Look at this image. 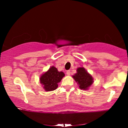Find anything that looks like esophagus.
<instances>
[{
    "mask_svg": "<svg viewBox=\"0 0 128 128\" xmlns=\"http://www.w3.org/2000/svg\"><path fill=\"white\" fill-rule=\"evenodd\" d=\"M66 74H67V75H68V76H69V75L70 74V70H67V71H66Z\"/></svg>",
    "mask_w": 128,
    "mask_h": 128,
    "instance_id": "obj_1",
    "label": "esophagus"
}]
</instances>
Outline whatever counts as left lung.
Returning <instances> with one entry per match:
<instances>
[{
  "mask_svg": "<svg viewBox=\"0 0 128 128\" xmlns=\"http://www.w3.org/2000/svg\"><path fill=\"white\" fill-rule=\"evenodd\" d=\"M77 73L72 76L75 81L78 84V87L82 90H88L93 83V78L84 68L77 69Z\"/></svg>",
  "mask_w": 128,
  "mask_h": 128,
  "instance_id": "1",
  "label": "left lung"
}]
</instances>
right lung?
<instances>
[{"mask_svg": "<svg viewBox=\"0 0 128 128\" xmlns=\"http://www.w3.org/2000/svg\"><path fill=\"white\" fill-rule=\"evenodd\" d=\"M64 76V74L63 72H59L55 66H52L40 77V83L45 91L50 92L58 88V83L61 81Z\"/></svg>", "mask_w": 128, "mask_h": 128, "instance_id": "add662e5", "label": "right lung"}]
</instances>
